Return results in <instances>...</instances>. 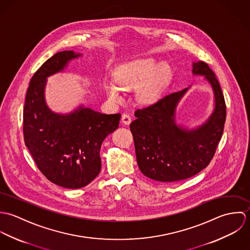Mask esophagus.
Listing matches in <instances>:
<instances>
[{
    "instance_id": "obj_1",
    "label": "esophagus",
    "mask_w": 250,
    "mask_h": 250,
    "mask_svg": "<svg viewBox=\"0 0 250 250\" xmlns=\"http://www.w3.org/2000/svg\"><path fill=\"white\" fill-rule=\"evenodd\" d=\"M121 121L125 125H129L131 123V121H132V118H131V116L129 114H123L122 118H121Z\"/></svg>"
}]
</instances>
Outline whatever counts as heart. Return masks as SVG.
Returning <instances> with one entry per match:
<instances>
[{
	"instance_id": "1",
	"label": "heart",
	"mask_w": 250,
	"mask_h": 250,
	"mask_svg": "<svg viewBox=\"0 0 250 250\" xmlns=\"http://www.w3.org/2000/svg\"><path fill=\"white\" fill-rule=\"evenodd\" d=\"M170 74V67L167 62L158 65L155 59H143L119 66L114 73L113 83H107L105 89L107 96L114 103L124 101L123 90L139 88L137 97L143 103L154 102L160 95L162 88Z\"/></svg>"
}]
</instances>
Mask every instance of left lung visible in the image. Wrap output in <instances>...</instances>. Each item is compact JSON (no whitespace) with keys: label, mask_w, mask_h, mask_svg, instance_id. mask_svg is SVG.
Segmentation results:
<instances>
[{"label":"left lung","mask_w":250,"mask_h":250,"mask_svg":"<svg viewBox=\"0 0 250 250\" xmlns=\"http://www.w3.org/2000/svg\"><path fill=\"white\" fill-rule=\"evenodd\" d=\"M192 74L204 76L214 91V110L203 124L188 129L176 123V107L189 87L166 94L135 111L137 119L130 129L139 167L148 178L168 183L189 178L204 169L214 157L226 118L223 93L207 63L193 62Z\"/></svg>","instance_id":"obj_1"}]
</instances>
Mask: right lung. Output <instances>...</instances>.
Returning <instances> with one entry per match:
<instances>
[{"instance_id": "1", "label": "right lung", "mask_w": 250, "mask_h": 250, "mask_svg": "<svg viewBox=\"0 0 250 250\" xmlns=\"http://www.w3.org/2000/svg\"><path fill=\"white\" fill-rule=\"evenodd\" d=\"M82 54L59 52L33 76L23 112L25 144L38 169L52 183L80 188L96 178L101 170L100 148L106 137L118 128L120 113L104 114L79 106L69 113H58L47 106V78L63 71Z\"/></svg>"}]
</instances>
